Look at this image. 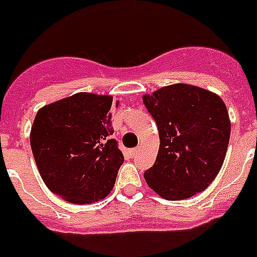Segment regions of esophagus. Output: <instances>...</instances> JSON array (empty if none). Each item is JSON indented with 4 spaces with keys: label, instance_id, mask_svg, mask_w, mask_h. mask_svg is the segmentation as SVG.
Segmentation results:
<instances>
[{
    "label": "esophagus",
    "instance_id": "1",
    "mask_svg": "<svg viewBox=\"0 0 257 257\" xmlns=\"http://www.w3.org/2000/svg\"><path fill=\"white\" fill-rule=\"evenodd\" d=\"M139 153V148H134V149H130V155L131 157H135Z\"/></svg>",
    "mask_w": 257,
    "mask_h": 257
}]
</instances>
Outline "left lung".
<instances>
[{
    "label": "left lung",
    "mask_w": 257,
    "mask_h": 257,
    "mask_svg": "<svg viewBox=\"0 0 257 257\" xmlns=\"http://www.w3.org/2000/svg\"><path fill=\"white\" fill-rule=\"evenodd\" d=\"M157 122L161 145L144 173L150 188L167 200L204 191L224 162L230 135L228 110L220 96L199 86L175 84L144 95Z\"/></svg>",
    "instance_id": "left-lung-1"
}]
</instances>
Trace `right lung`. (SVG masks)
I'll list each match as a JSON object with an SVG mask.
<instances>
[{
    "instance_id": "add662e5",
    "label": "right lung",
    "mask_w": 257,
    "mask_h": 257,
    "mask_svg": "<svg viewBox=\"0 0 257 257\" xmlns=\"http://www.w3.org/2000/svg\"><path fill=\"white\" fill-rule=\"evenodd\" d=\"M112 100L77 93L38 110L33 155L47 187L66 201L91 204L114 186L123 154L110 136Z\"/></svg>"
}]
</instances>
